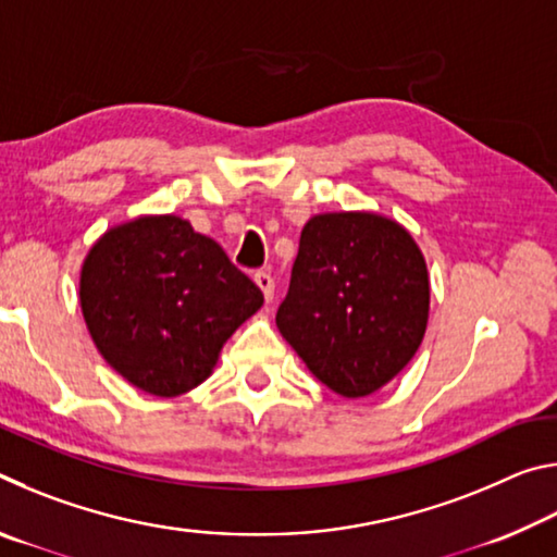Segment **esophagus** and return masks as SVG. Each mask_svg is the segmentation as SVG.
Instances as JSON below:
<instances>
[{
    "instance_id": "1",
    "label": "esophagus",
    "mask_w": 557,
    "mask_h": 557,
    "mask_svg": "<svg viewBox=\"0 0 557 557\" xmlns=\"http://www.w3.org/2000/svg\"><path fill=\"white\" fill-rule=\"evenodd\" d=\"M256 285L262 289L265 301L275 299V280H272L270 272H256Z\"/></svg>"
}]
</instances>
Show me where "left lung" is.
<instances>
[{
    "mask_svg": "<svg viewBox=\"0 0 557 557\" xmlns=\"http://www.w3.org/2000/svg\"><path fill=\"white\" fill-rule=\"evenodd\" d=\"M428 317V262L398 221L334 211L305 223L275 322L326 388L344 398L383 388L418 354Z\"/></svg>",
    "mask_w": 557,
    "mask_h": 557,
    "instance_id": "obj_1",
    "label": "left lung"
}]
</instances>
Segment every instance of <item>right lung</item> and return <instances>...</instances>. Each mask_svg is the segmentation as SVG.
Instances as JSON below:
<instances>
[{
	"label": "right lung",
	"mask_w": 557,
	"mask_h": 557,
	"mask_svg": "<svg viewBox=\"0 0 557 557\" xmlns=\"http://www.w3.org/2000/svg\"><path fill=\"white\" fill-rule=\"evenodd\" d=\"M81 312L112 371L157 398L194 391L262 307L256 282L174 213L117 223L81 268Z\"/></svg>",
	"instance_id": "obj_1"
}]
</instances>
